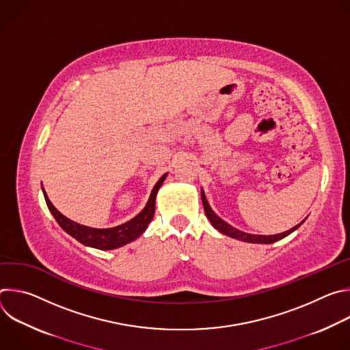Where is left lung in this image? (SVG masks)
I'll use <instances>...</instances> for the list:
<instances>
[{
    "label": "left lung",
    "instance_id": "1",
    "mask_svg": "<svg viewBox=\"0 0 350 350\" xmlns=\"http://www.w3.org/2000/svg\"><path fill=\"white\" fill-rule=\"evenodd\" d=\"M201 196H202V204H204V209H205V215L206 217L211 220L212 226L219 230L220 232L228 235V237H232V238H237V239H241V241H245V242H254V243H273L278 239H282L285 238L286 235H289L292 231H295L299 226H301L302 223H299L297 226H295L293 228L285 231V232H281V234H275V235H255V234H247V232H243V231H239L234 227H231L230 224H227L226 221H223L209 206L208 201H206V196L204 193V191H201Z\"/></svg>",
    "mask_w": 350,
    "mask_h": 350
}]
</instances>
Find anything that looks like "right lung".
Returning a JSON list of instances; mask_svg holds the SVG:
<instances>
[{"label":"right lung","instance_id":"add662e5","mask_svg":"<svg viewBox=\"0 0 350 350\" xmlns=\"http://www.w3.org/2000/svg\"><path fill=\"white\" fill-rule=\"evenodd\" d=\"M166 178V174L161 177V180L157 183V185L154 187L151 196L148 199V204L144 208V211L137 215L134 219H131L130 221L113 227V228H104V230H99V228H90L81 224H77L72 220H69L68 217H65L64 215H61L54 205L49 201L46 193L44 192V198H45V202L46 206L49 209V212L53 213V216L55 217V220L58 221V224L68 232L70 234L73 238H76L79 242H81L83 245L87 246H92L96 249H115L119 246H123L131 241H134L135 238H138L148 227L149 221L152 220L154 213H155V198L157 193L161 188V185L163 184V180Z\"/></svg>","mask_w":350,"mask_h":350}]
</instances>
